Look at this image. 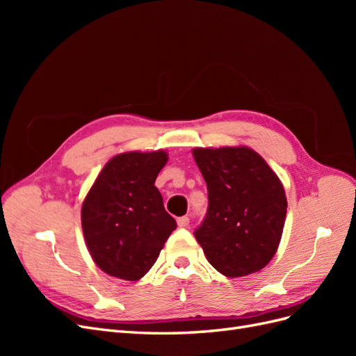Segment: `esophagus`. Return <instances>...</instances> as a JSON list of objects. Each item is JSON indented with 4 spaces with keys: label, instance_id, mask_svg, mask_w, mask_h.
<instances>
[{
    "label": "esophagus",
    "instance_id": "obj_1",
    "mask_svg": "<svg viewBox=\"0 0 356 356\" xmlns=\"http://www.w3.org/2000/svg\"><path fill=\"white\" fill-rule=\"evenodd\" d=\"M177 222H178V227H181V229H186V227H188L190 218H188V217H179V218L177 220Z\"/></svg>",
    "mask_w": 356,
    "mask_h": 356
}]
</instances>
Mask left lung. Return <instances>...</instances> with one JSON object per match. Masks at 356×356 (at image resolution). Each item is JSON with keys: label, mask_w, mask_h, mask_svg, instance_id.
I'll return each mask as SVG.
<instances>
[{"label": "left lung", "mask_w": 356, "mask_h": 356, "mask_svg": "<svg viewBox=\"0 0 356 356\" xmlns=\"http://www.w3.org/2000/svg\"><path fill=\"white\" fill-rule=\"evenodd\" d=\"M208 186V211L195 230L208 261L229 277L251 275L281 242L286 197L264 159L246 147L195 148Z\"/></svg>", "instance_id": "obj_1"}]
</instances>
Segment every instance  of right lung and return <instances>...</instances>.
Listing matches in <instances>:
<instances>
[{"mask_svg": "<svg viewBox=\"0 0 356 356\" xmlns=\"http://www.w3.org/2000/svg\"><path fill=\"white\" fill-rule=\"evenodd\" d=\"M166 161L165 152L118 154L104 166L86 196L83 234L93 261L106 275L141 279L177 229L154 186Z\"/></svg>", "mask_w": 356, "mask_h": 356, "instance_id": "right-lung-1", "label": "right lung"}]
</instances>
